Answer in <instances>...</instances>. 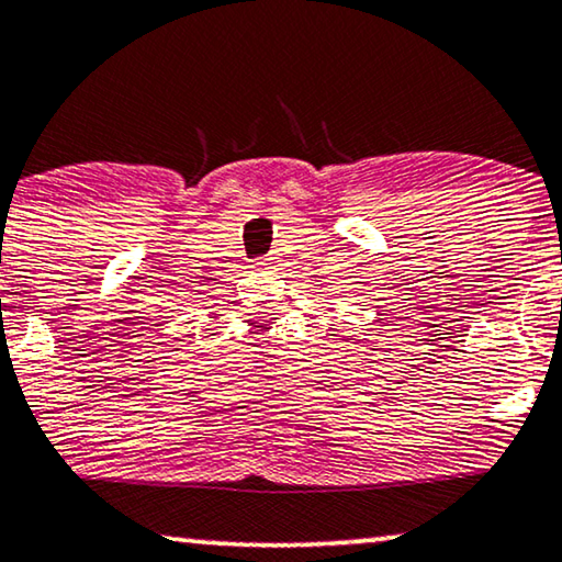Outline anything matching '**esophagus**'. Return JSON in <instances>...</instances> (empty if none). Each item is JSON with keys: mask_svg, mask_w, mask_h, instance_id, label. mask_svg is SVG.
Here are the masks:
<instances>
[{"mask_svg": "<svg viewBox=\"0 0 562 562\" xmlns=\"http://www.w3.org/2000/svg\"><path fill=\"white\" fill-rule=\"evenodd\" d=\"M274 265H278V262H274L272 257H267V260H262V262H260V267H265V270H272Z\"/></svg>", "mask_w": 562, "mask_h": 562, "instance_id": "34e87169", "label": "esophagus"}]
</instances>
